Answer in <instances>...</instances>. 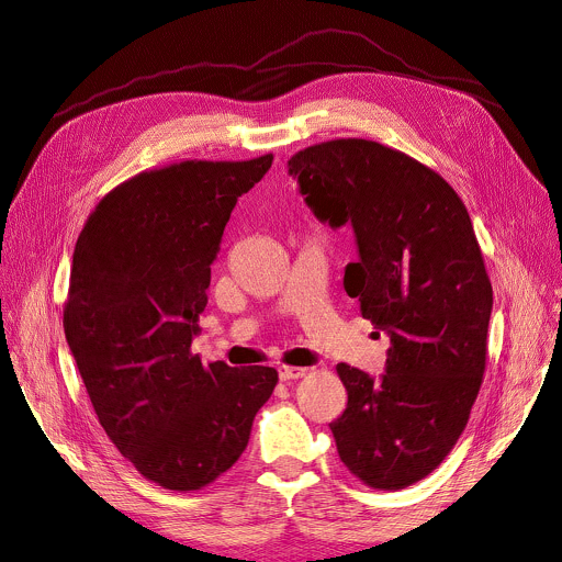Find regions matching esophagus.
<instances>
[{"mask_svg": "<svg viewBox=\"0 0 562 562\" xmlns=\"http://www.w3.org/2000/svg\"><path fill=\"white\" fill-rule=\"evenodd\" d=\"M308 373V369L304 367H279V378L283 382H290V380H296V378H304Z\"/></svg>", "mask_w": 562, "mask_h": 562, "instance_id": "obj_1", "label": "esophagus"}]
</instances>
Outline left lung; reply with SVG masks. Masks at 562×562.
<instances>
[{"instance_id": "8db88e82", "label": "left lung", "mask_w": 562, "mask_h": 562, "mask_svg": "<svg viewBox=\"0 0 562 562\" xmlns=\"http://www.w3.org/2000/svg\"><path fill=\"white\" fill-rule=\"evenodd\" d=\"M288 172L319 223L353 229L344 290L392 341L378 378L337 364L339 459L373 488H405L452 450L486 369L493 288L470 215L439 172L367 139L311 146Z\"/></svg>"}]
</instances>
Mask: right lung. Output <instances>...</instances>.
<instances>
[{
	"mask_svg": "<svg viewBox=\"0 0 562 562\" xmlns=\"http://www.w3.org/2000/svg\"><path fill=\"white\" fill-rule=\"evenodd\" d=\"M272 166L182 161L101 200L71 261L65 337L110 441L146 480L198 491L247 448L272 367L191 356L211 266L243 193Z\"/></svg>",
	"mask_w": 562,
	"mask_h": 562,
	"instance_id": "add662e5",
	"label": "right lung"
}]
</instances>
